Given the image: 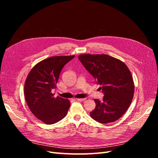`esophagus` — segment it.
Here are the masks:
<instances>
[{
  "label": "esophagus",
  "mask_w": 158,
  "mask_h": 158,
  "mask_svg": "<svg viewBox=\"0 0 158 158\" xmlns=\"http://www.w3.org/2000/svg\"><path fill=\"white\" fill-rule=\"evenodd\" d=\"M85 99H86V98H77L76 99V100L78 102H84Z\"/></svg>",
  "instance_id": "obj_1"
}]
</instances>
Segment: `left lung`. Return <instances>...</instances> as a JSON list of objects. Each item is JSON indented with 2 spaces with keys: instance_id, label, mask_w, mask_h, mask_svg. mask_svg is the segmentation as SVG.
Returning a JSON list of instances; mask_svg holds the SVG:
<instances>
[{
  "instance_id": "obj_1",
  "label": "left lung",
  "mask_w": 158,
  "mask_h": 158,
  "mask_svg": "<svg viewBox=\"0 0 158 158\" xmlns=\"http://www.w3.org/2000/svg\"><path fill=\"white\" fill-rule=\"evenodd\" d=\"M78 59L98 84L104 96L94 99L95 108L90 117L101 123H112L120 118L131 104L135 92L132 76L125 63L104 54H82Z\"/></svg>"
}]
</instances>
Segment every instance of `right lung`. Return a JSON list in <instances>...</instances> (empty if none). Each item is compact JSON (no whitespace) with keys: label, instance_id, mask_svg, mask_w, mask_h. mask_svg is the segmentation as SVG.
Here are the masks:
<instances>
[{"label":"right lung","instance_id":"obj_1","mask_svg":"<svg viewBox=\"0 0 158 158\" xmlns=\"http://www.w3.org/2000/svg\"><path fill=\"white\" fill-rule=\"evenodd\" d=\"M74 55L55 56L37 63L28 74L24 84L25 99L31 113L39 120L51 125L62 120L70 106L69 99L54 96L60 72Z\"/></svg>","mask_w":158,"mask_h":158}]
</instances>
